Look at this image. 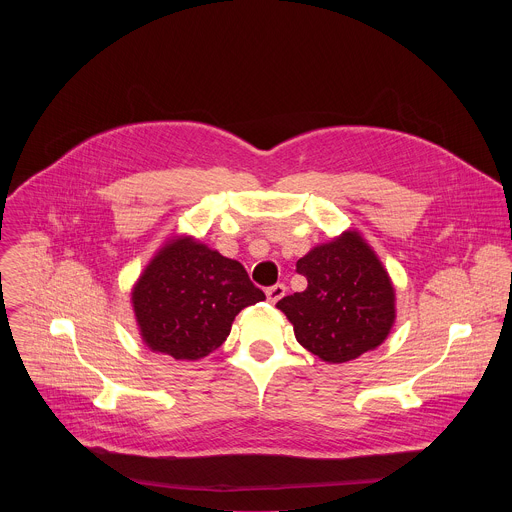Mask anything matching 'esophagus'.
<instances>
[{"instance_id": "1", "label": "esophagus", "mask_w": 512, "mask_h": 512, "mask_svg": "<svg viewBox=\"0 0 512 512\" xmlns=\"http://www.w3.org/2000/svg\"><path fill=\"white\" fill-rule=\"evenodd\" d=\"M267 300L271 302V304H277L283 296H285V285L283 283H275V285H271V287H267Z\"/></svg>"}]
</instances>
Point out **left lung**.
I'll use <instances>...</instances> for the list:
<instances>
[{
  "label": "left lung",
  "instance_id": "obj_1",
  "mask_svg": "<svg viewBox=\"0 0 512 512\" xmlns=\"http://www.w3.org/2000/svg\"><path fill=\"white\" fill-rule=\"evenodd\" d=\"M308 287L277 308L298 342L340 364L383 344L395 322V289L383 263L356 231L314 247L296 263Z\"/></svg>",
  "mask_w": 512,
  "mask_h": 512
}]
</instances>
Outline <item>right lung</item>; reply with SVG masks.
Wrapping results in <instances>:
<instances>
[{"instance_id": "right-lung-1", "label": "right lung", "mask_w": 512, "mask_h": 512, "mask_svg": "<svg viewBox=\"0 0 512 512\" xmlns=\"http://www.w3.org/2000/svg\"><path fill=\"white\" fill-rule=\"evenodd\" d=\"M263 300L239 261L192 237L168 241L131 291L141 340L176 360L208 356L227 340L235 316Z\"/></svg>"}]
</instances>
